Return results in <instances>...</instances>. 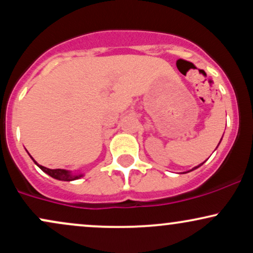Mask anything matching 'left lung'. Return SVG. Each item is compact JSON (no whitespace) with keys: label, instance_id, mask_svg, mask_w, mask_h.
<instances>
[{"label":"left lung","instance_id":"1","mask_svg":"<svg viewBox=\"0 0 253 253\" xmlns=\"http://www.w3.org/2000/svg\"><path fill=\"white\" fill-rule=\"evenodd\" d=\"M222 139V138H221ZM220 141H221V140H220ZM220 144V143H219ZM217 146H219V145H217ZM199 167H200V165H199ZM199 167H195V168H194V169H191L190 171H193V170H195V169H197V168H199ZM188 172H189V171H188Z\"/></svg>","mask_w":253,"mask_h":253}]
</instances>
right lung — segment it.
<instances>
[{
    "mask_svg": "<svg viewBox=\"0 0 253 253\" xmlns=\"http://www.w3.org/2000/svg\"><path fill=\"white\" fill-rule=\"evenodd\" d=\"M32 158V157H31ZM33 159V158H32ZM33 162L36 163L38 167L42 169L43 172L47 173L48 176H51L52 178H56L58 181H66V182H70V181H75V179H78L81 178V177L84 176V173L82 172H77V173H74L72 171L70 170H64V169H48V168H45L42 167V165H39L37 163L36 161L33 159Z\"/></svg>",
    "mask_w": 253,
    "mask_h": 253,
    "instance_id": "1",
    "label": "right lung"
}]
</instances>
